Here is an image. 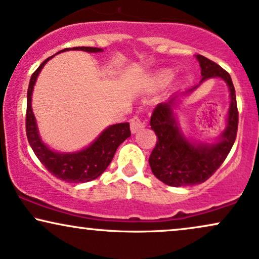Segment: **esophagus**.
<instances>
[{"mask_svg":"<svg viewBox=\"0 0 259 259\" xmlns=\"http://www.w3.org/2000/svg\"><path fill=\"white\" fill-rule=\"evenodd\" d=\"M145 127V121L142 119V117H139L138 115H136V116L132 117V120H131V132L132 133H137L139 132L140 130H143Z\"/></svg>","mask_w":259,"mask_h":259,"instance_id":"obj_1","label":"esophagus"}]
</instances>
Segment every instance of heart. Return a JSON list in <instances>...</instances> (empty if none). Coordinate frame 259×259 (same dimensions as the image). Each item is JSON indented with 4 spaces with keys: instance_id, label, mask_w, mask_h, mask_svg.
<instances>
[{
    "instance_id": "obj_1",
    "label": "heart",
    "mask_w": 259,
    "mask_h": 259,
    "mask_svg": "<svg viewBox=\"0 0 259 259\" xmlns=\"http://www.w3.org/2000/svg\"><path fill=\"white\" fill-rule=\"evenodd\" d=\"M171 78H173V73L163 72V73H161L157 78H156L155 81L157 85H165L171 80Z\"/></svg>"
}]
</instances>
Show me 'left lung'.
I'll return each mask as SVG.
<instances>
[{
  "mask_svg": "<svg viewBox=\"0 0 259 259\" xmlns=\"http://www.w3.org/2000/svg\"><path fill=\"white\" fill-rule=\"evenodd\" d=\"M196 57L202 68L203 78L200 82L210 78H221L227 82L231 91L227 127L219 142L212 144L191 143L181 133L175 120L173 109L177 104V96L155 108L150 124L157 136V143L150 155L149 163L158 180L174 187L191 186L206 181L223 163L237 138L239 114L237 96L231 75L205 56L197 55ZM197 86L185 94L192 92Z\"/></svg>",
  "mask_w": 259,
  "mask_h": 259,
  "instance_id": "left-lung-1",
  "label": "left lung"
}]
</instances>
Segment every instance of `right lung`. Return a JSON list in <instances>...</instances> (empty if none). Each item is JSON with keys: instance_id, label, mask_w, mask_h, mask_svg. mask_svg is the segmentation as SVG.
<instances>
[{"instance_id": "add662e5", "label": "right lung", "mask_w": 259, "mask_h": 259, "mask_svg": "<svg viewBox=\"0 0 259 259\" xmlns=\"http://www.w3.org/2000/svg\"><path fill=\"white\" fill-rule=\"evenodd\" d=\"M67 50H81V52L88 53L103 52V49H101V48L92 47L66 48L61 52H67ZM52 57L54 56L48 57L46 61L41 62V65L32 74L30 84H28L26 109V136L28 143H30L34 155L39 159L40 163L54 177L66 181V183H88V181L95 180L96 178L100 177L110 164L116 149L119 148L121 143H123L131 136L130 123L122 122L111 124L97 137V139L90 146L81 150V151L72 152V154H61V152L53 151L48 148L41 142L39 133H38L36 119H34L33 111H32L31 100L37 76L44 65Z\"/></svg>"}]
</instances>
